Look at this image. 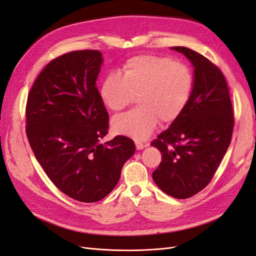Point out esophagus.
Listing matches in <instances>:
<instances>
[{
	"label": "esophagus",
	"instance_id": "esophagus-1",
	"mask_svg": "<svg viewBox=\"0 0 256 256\" xmlns=\"http://www.w3.org/2000/svg\"><path fill=\"white\" fill-rule=\"evenodd\" d=\"M145 146H147V145H146V144H144V143H142V142H140V141H136V150H143Z\"/></svg>",
	"mask_w": 256,
	"mask_h": 256
}]
</instances>
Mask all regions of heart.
Masks as SVG:
<instances>
[{
	"instance_id": "obj_1",
	"label": "heart",
	"mask_w": 256,
	"mask_h": 256,
	"mask_svg": "<svg viewBox=\"0 0 256 256\" xmlns=\"http://www.w3.org/2000/svg\"><path fill=\"white\" fill-rule=\"evenodd\" d=\"M193 88L190 69L174 60L158 56H138L127 60L122 76L109 74L100 88V98L113 112H120L138 98V109L113 120L118 134L144 140L158 120L171 122L184 109Z\"/></svg>"
}]
</instances>
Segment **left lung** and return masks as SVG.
I'll list each match as a JSON object with an SVG mask.
<instances>
[{
	"label": "left lung",
	"instance_id": "left-lung-1",
	"mask_svg": "<svg viewBox=\"0 0 256 256\" xmlns=\"http://www.w3.org/2000/svg\"><path fill=\"white\" fill-rule=\"evenodd\" d=\"M172 50L182 53L194 68L193 88L182 113L150 144L162 152L152 180L168 196L188 198L214 177L230 146L234 116L220 69L191 49Z\"/></svg>",
	"mask_w": 256,
	"mask_h": 256
}]
</instances>
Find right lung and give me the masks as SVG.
I'll return each instance as SVG.
<instances>
[{"instance_id":"1","label":"right lung","mask_w":256,"mask_h":256,"mask_svg":"<svg viewBox=\"0 0 256 256\" xmlns=\"http://www.w3.org/2000/svg\"><path fill=\"white\" fill-rule=\"evenodd\" d=\"M102 62L97 50L54 58L37 76L26 104V136L37 161L62 192L83 203L109 194L136 150L124 136L100 143L109 129L96 86Z\"/></svg>"}]
</instances>
